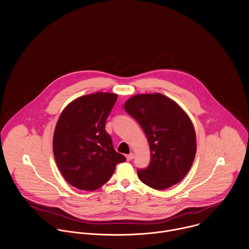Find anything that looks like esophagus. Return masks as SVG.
Listing matches in <instances>:
<instances>
[{
	"instance_id": "34e87169",
	"label": "esophagus",
	"mask_w": 249,
	"mask_h": 249,
	"mask_svg": "<svg viewBox=\"0 0 249 249\" xmlns=\"http://www.w3.org/2000/svg\"><path fill=\"white\" fill-rule=\"evenodd\" d=\"M133 158H134V155L131 153V154H129V155H127L126 156V160H128V161H130V160H133Z\"/></svg>"
}]
</instances>
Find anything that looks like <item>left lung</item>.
<instances>
[{
	"mask_svg": "<svg viewBox=\"0 0 249 249\" xmlns=\"http://www.w3.org/2000/svg\"><path fill=\"white\" fill-rule=\"evenodd\" d=\"M124 110L142 127L150 145L151 161L138 169L142 182L162 190L181 180L193 163L196 135L185 112L161 93L136 94Z\"/></svg>",
	"mask_w": 249,
	"mask_h": 249,
	"instance_id": "1",
	"label": "left lung"
}]
</instances>
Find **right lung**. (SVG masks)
Instances as JSON below:
<instances>
[{"label":"right lung","mask_w":249,"mask_h":249,"mask_svg":"<svg viewBox=\"0 0 249 249\" xmlns=\"http://www.w3.org/2000/svg\"><path fill=\"white\" fill-rule=\"evenodd\" d=\"M118 95L95 92L71 102L62 112L53 137L56 163L72 186L92 191L113 175L125 158L114 150L105 130L107 117Z\"/></svg>","instance_id":"add662e5"}]
</instances>
